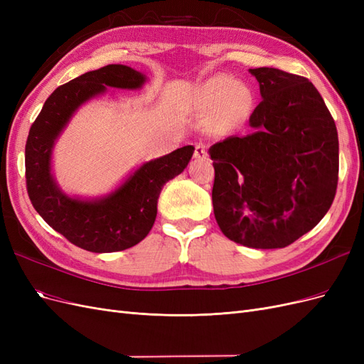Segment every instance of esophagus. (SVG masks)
<instances>
[{"label": "esophagus", "mask_w": 364, "mask_h": 364, "mask_svg": "<svg viewBox=\"0 0 364 364\" xmlns=\"http://www.w3.org/2000/svg\"><path fill=\"white\" fill-rule=\"evenodd\" d=\"M208 153H206V147L203 144H196V150H194V158L196 159H206Z\"/></svg>", "instance_id": "1"}]
</instances>
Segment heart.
Segmentation results:
<instances>
[{
  "label": "heart",
  "mask_w": 364,
  "mask_h": 364,
  "mask_svg": "<svg viewBox=\"0 0 364 364\" xmlns=\"http://www.w3.org/2000/svg\"><path fill=\"white\" fill-rule=\"evenodd\" d=\"M199 103L208 112H218L228 126H238L249 115L253 95L247 86L235 83L228 75H215L199 90Z\"/></svg>",
  "instance_id": "obj_1"
}]
</instances>
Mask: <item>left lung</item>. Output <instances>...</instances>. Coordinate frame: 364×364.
<instances>
[{"label":"left lung","instance_id":"1","mask_svg":"<svg viewBox=\"0 0 364 364\" xmlns=\"http://www.w3.org/2000/svg\"><path fill=\"white\" fill-rule=\"evenodd\" d=\"M262 102L252 134L215 142L214 215L222 232L253 249H281L311 230L331 206L338 181L336 123L305 77L253 68Z\"/></svg>","mask_w":364,"mask_h":364}]
</instances>
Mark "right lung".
<instances>
[{"label": "right lung", "instance_id": "right-lung-1", "mask_svg": "<svg viewBox=\"0 0 364 364\" xmlns=\"http://www.w3.org/2000/svg\"><path fill=\"white\" fill-rule=\"evenodd\" d=\"M147 75L127 65L85 73L59 86L31 124L26 144L28 197L39 215L73 245L95 253L124 250L144 240L155 223L164 185L188 165L194 147L185 146L144 162L115 190L100 197L65 193L51 171L53 150L79 107L117 90H141Z\"/></svg>", "mask_w": 364, "mask_h": 364}]
</instances>
